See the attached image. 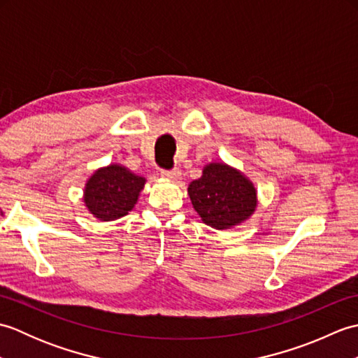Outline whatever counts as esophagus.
<instances>
[{
	"label": "esophagus",
	"mask_w": 358,
	"mask_h": 358,
	"mask_svg": "<svg viewBox=\"0 0 358 358\" xmlns=\"http://www.w3.org/2000/svg\"><path fill=\"white\" fill-rule=\"evenodd\" d=\"M162 177L167 178V180H172V181H178L181 180V171L178 167H175L172 171H162Z\"/></svg>",
	"instance_id": "esophagus-1"
}]
</instances>
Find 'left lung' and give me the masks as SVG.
I'll return each instance as SVG.
<instances>
[{
    "mask_svg": "<svg viewBox=\"0 0 358 358\" xmlns=\"http://www.w3.org/2000/svg\"><path fill=\"white\" fill-rule=\"evenodd\" d=\"M201 222L223 231L245 223L257 209V189L245 173L226 163H209L187 187Z\"/></svg>",
    "mask_w": 358,
    "mask_h": 358,
    "instance_id": "1",
    "label": "left lung"
}]
</instances>
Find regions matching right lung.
<instances>
[{
  "instance_id": "add662e5",
  "label": "right lung",
  "mask_w": 358,
  "mask_h": 358,
  "mask_svg": "<svg viewBox=\"0 0 358 358\" xmlns=\"http://www.w3.org/2000/svg\"><path fill=\"white\" fill-rule=\"evenodd\" d=\"M146 178L112 163L96 169L86 181L83 201L100 222H113L127 215L138 201Z\"/></svg>"
}]
</instances>
